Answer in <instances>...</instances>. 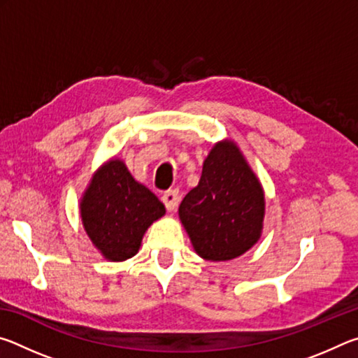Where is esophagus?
<instances>
[{
    "label": "esophagus",
    "mask_w": 358,
    "mask_h": 358,
    "mask_svg": "<svg viewBox=\"0 0 358 358\" xmlns=\"http://www.w3.org/2000/svg\"><path fill=\"white\" fill-rule=\"evenodd\" d=\"M178 201H180V194L177 189H169L162 194V202H164L166 208L169 211H173L175 208H177Z\"/></svg>",
    "instance_id": "esophagus-1"
}]
</instances>
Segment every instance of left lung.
Returning a JSON list of instances; mask_svg holds the SVG:
<instances>
[{
	"mask_svg": "<svg viewBox=\"0 0 358 358\" xmlns=\"http://www.w3.org/2000/svg\"><path fill=\"white\" fill-rule=\"evenodd\" d=\"M178 216L194 251L211 262L237 259L260 240L264 187L234 141L213 145L199 185L186 194Z\"/></svg>",
	"mask_w": 358,
	"mask_h": 358,
	"instance_id": "1",
	"label": "left lung"
}]
</instances>
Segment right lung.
<instances>
[{"mask_svg":"<svg viewBox=\"0 0 358 358\" xmlns=\"http://www.w3.org/2000/svg\"><path fill=\"white\" fill-rule=\"evenodd\" d=\"M78 210L88 238L110 262L136 256L148 227L166 215L159 199L138 183L118 157L93 173Z\"/></svg>","mask_w":358,"mask_h":358,"instance_id":"add662e5","label":"right lung"}]
</instances>
